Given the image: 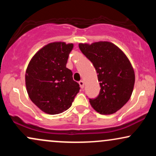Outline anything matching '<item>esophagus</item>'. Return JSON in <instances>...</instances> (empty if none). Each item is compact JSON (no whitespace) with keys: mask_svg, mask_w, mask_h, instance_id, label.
I'll return each mask as SVG.
<instances>
[{"mask_svg":"<svg viewBox=\"0 0 156 156\" xmlns=\"http://www.w3.org/2000/svg\"><path fill=\"white\" fill-rule=\"evenodd\" d=\"M79 84H80V87H81L82 89H83V87H84V81H83V80H80Z\"/></svg>","mask_w":156,"mask_h":156,"instance_id":"34e87169","label":"esophagus"}]
</instances>
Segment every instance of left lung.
Wrapping results in <instances>:
<instances>
[{
    "label": "left lung",
    "instance_id": "left-lung-1",
    "mask_svg": "<svg viewBox=\"0 0 156 156\" xmlns=\"http://www.w3.org/2000/svg\"><path fill=\"white\" fill-rule=\"evenodd\" d=\"M78 46L94 65L101 86L99 95L89 99L91 105L101 114L116 113L129 101L133 90L135 73L129 59L110 42L80 43Z\"/></svg>",
    "mask_w": 156,
    "mask_h": 156
}]
</instances>
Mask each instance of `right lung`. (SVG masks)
I'll use <instances>...</instances> for the list:
<instances>
[{
  "label": "right lung",
  "instance_id": "add662e5",
  "mask_svg": "<svg viewBox=\"0 0 156 156\" xmlns=\"http://www.w3.org/2000/svg\"><path fill=\"white\" fill-rule=\"evenodd\" d=\"M73 44L54 42L44 45L32 57L26 72L30 99L42 112L58 114L72 105L79 84L66 67Z\"/></svg>",
  "mask_w": 156,
  "mask_h": 156
}]
</instances>
